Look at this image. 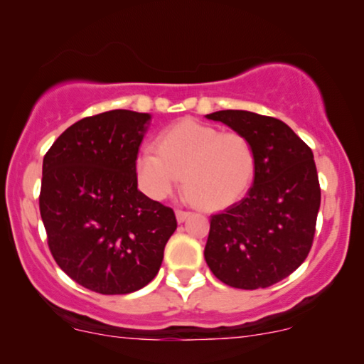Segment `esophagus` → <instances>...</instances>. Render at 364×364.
I'll return each mask as SVG.
<instances>
[{
	"mask_svg": "<svg viewBox=\"0 0 364 364\" xmlns=\"http://www.w3.org/2000/svg\"><path fill=\"white\" fill-rule=\"evenodd\" d=\"M191 215V212H186V210H176V220L181 224V222H185L188 217Z\"/></svg>",
	"mask_w": 364,
	"mask_h": 364,
	"instance_id": "34e87169",
	"label": "esophagus"
}]
</instances>
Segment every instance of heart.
Segmentation results:
<instances>
[{
  "label": "heart",
  "mask_w": 364,
  "mask_h": 364,
  "mask_svg": "<svg viewBox=\"0 0 364 364\" xmlns=\"http://www.w3.org/2000/svg\"><path fill=\"white\" fill-rule=\"evenodd\" d=\"M256 164V151L244 134L181 120L157 137V152L149 147L139 152L135 173L151 198H166L183 176L188 198L201 208L222 210L247 193Z\"/></svg>",
  "instance_id": "obj_1"
}]
</instances>
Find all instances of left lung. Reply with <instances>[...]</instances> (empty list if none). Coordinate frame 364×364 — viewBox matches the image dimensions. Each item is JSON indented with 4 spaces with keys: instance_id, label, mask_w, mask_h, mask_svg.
Here are the masks:
<instances>
[{
    "instance_id": "obj_1",
    "label": "left lung",
    "mask_w": 364,
    "mask_h": 364,
    "mask_svg": "<svg viewBox=\"0 0 364 364\" xmlns=\"http://www.w3.org/2000/svg\"><path fill=\"white\" fill-rule=\"evenodd\" d=\"M207 118L246 135L257 164L246 198L210 218L205 261L232 288H268L290 277L312 247L321 207L312 149L278 118L244 110Z\"/></svg>"
}]
</instances>
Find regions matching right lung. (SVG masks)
<instances>
[{"label": "right lung", "instance_id": "add662e5", "mask_svg": "<svg viewBox=\"0 0 364 364\" xmlns=\"http://www.w3.org/2000/svg\"><path fill=\"white\" fill-rule=\"evenodd\" d=\"M149 113L112 110L64 130L43 156L38 205L59 268L87 290L125 295L151 283L178 222L137 190Z\"/></svg>", "mask_w": 364, "mask_h": 364}]
</instances>
